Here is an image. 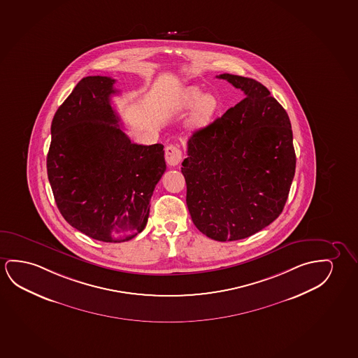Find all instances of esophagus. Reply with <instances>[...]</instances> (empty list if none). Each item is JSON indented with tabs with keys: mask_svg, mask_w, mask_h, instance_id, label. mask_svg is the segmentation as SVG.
<instances>
[{
	"mask_svg": "<svg viewBox=\"0 0 358 358\" xmlns=\"http://www.w3.org/2000/svg\"><path fill=\"white\" fill-rule=\"evenodd\" d=\"M166 162L170 166H177L182 160V151L175 145L167 146L165 149Z\"/></svg>",
	"mask_w": 358,
	"mask_h": 358,
	"instance_id": "34e87169",
	"label": "esophagus"
}]
</instances>
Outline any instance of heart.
Here are the masks:
<instances>
[{"instance_id": "b5f03b06", "label": "heart", "mask_w": 358, "mask_h": 358, "mask_svg": "<svg viewBox=\"0 0 358 358\" xmlns=\"http://www.w3.org/2000/svg\"><path fill=\"white\" fill-rule=\"evenodd\" d=\"M191 115V125L193 128H203L209 124L214 114L218 109V99L212 94H203L202 91L197 87H191L182 94L177 101V110H187L194 106Z\"/></svg>"}]
</instances>
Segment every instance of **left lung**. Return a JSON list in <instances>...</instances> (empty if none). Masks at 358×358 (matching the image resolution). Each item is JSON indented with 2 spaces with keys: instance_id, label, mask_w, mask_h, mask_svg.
<instances>
[{
  "instance_id": "obj_1",
  "label": "left lung",
  "mask_w": 358,
  "mask_h": 358,
  "mask_svg": "<svg viewBox=\"0 0 358 358\" xmlns=\"http://www.w3.org/2000/svg\"><path fill=\"white\" fill-rule=\"evenodd\" d=\"M245 99L188 140L181 171L187 207L201 233L217 241L249 238L285 208L296 172L285 109L254 78L222 73Z\"/></svg>"
}]
</instances>
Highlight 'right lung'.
<instances>
[{
    "label": "right lung",
    "mask_w": 358,
    "mask_h": 358,
    "mask_svg": "<svg viewBox=\"0 0 358 358\" xmlns=\"http://www.w3.org/2000/svg\"><path fill=\"white\" fill-rule=\"evenodd\" d=\"M115 80L83 78L52 122L48 178L59 210L78 231L122 243L145 228L164 145H139L120 129L110 106Z\"/></svg>",
    "instance_id": "obj_1"
}]
</instances>
